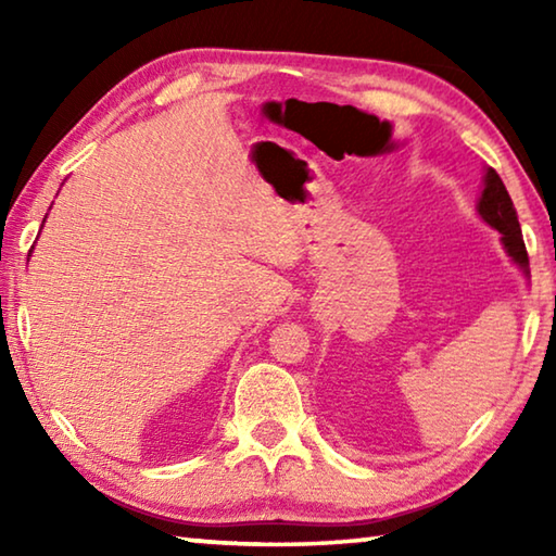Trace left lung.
<instances>
[{"label": "left lung", "instance_id": "1", "mask_svg": "<svg viewBox=\"0 0 556 556\" xmlns=\"http://www.w3.org/2000/svg\"><path fill=\"white\" fill-rule=\"evenodd\" d=\"M478 215H481L491 228L503 235L501 240L505 244L507 257H513L515 265H520V269L527 275V250L522 242L520 223H517V211L503 178L497 176L495 168H485L483 193L481 201H478Z\"/></svg>", "mask_w": 556, "mask_h": 556}]
</instances>
